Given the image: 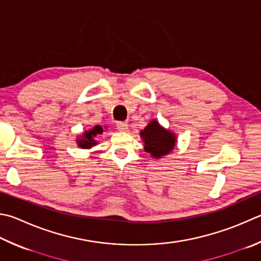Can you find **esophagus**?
<instances>
[{
  "label": "esophagus",
  "instance_id": "esophagus-1",
  "mask_svg": "<svg viewBox=\"0 0 261 261\" xmlns=\"http://www.w3.org/2000/svg\"><path fill=\"white\" fill-rule=\"evenodd\" d=\"M127 123L126 122H117L116 123V127H117V130L118 131H126L127 130Z\"/></svg>",
  "mask_w": 261,
  "mask_h": 261
}]
</instances>
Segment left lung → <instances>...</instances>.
Returning <instances> with one entry per match:
<instances>
[{
  "label": "left lung",
  "instance_id": "left-lung-1",
  "mask_svg": "<svg viewBox=\"0 0 261 261\" xmlns=\"http://www.w3.org/2000/svg\"><path fill=\"white\" fill-rule=\"evenodd\" d=\"M140 135L145 141V150L156 159L170 153L176 144L174 135L163 129L158 121H151Z\"/></svg>",
  "mask_w": 261,
  "mask_h": 261
}]
</instances>
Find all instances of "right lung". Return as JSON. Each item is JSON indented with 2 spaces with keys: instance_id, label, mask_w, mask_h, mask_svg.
<instances>
[{
  "instance_id": "obj_1",
  "label": "right lung",
  "mask_w": 261,
  "mask_h": 261,
  "mask_svg": "<svg viewBox=\"0 0 261 261\" xmlns=\"http://www.w3.org/2000/svg\"><path fill=\"white\" fill-rule=\"evenodd\" d=\"M101 132H102V127L100 125H96L92 130L85 131L83 135V138L77 140L79 146L82 147V148H90V147L96 144L93 137H96L97 135H100Z\"/></svg>"
}]
</instances>
